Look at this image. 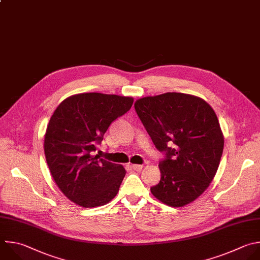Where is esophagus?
I'll use <instances>...</instances> for the list:
<instances>
[{
    "instance_id": "obj_1",
    "label": "esophagus",
    "mask_w": 260,
    "mask_h": 260,
    "mask_svg": "<svg viewBox=\"0 0 260 260\" xmlns=\"http://www.w3.org/2000/svg\"><path fill=\"white\" fill-rule=\"evenodd\" d=\"M132 167H133V169H135L137 171H140L143 169V165H141V164H133Z\"/></svg>"
}]
</instances>
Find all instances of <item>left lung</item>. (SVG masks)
<instances>
[{
	"instance_id": "obj_1",
	"label": "left lung",
	"mask_w": 260,
	"mask_h": 260,
	"mask_svg": "<svg viewBox=\"0 0 260 260\" xmlns=\"http://www.w3.org/2000/svg\"><path fill=\"white\" fill-rule=\"evenodd\" d=\"M135 109L155 147L165 153L160 182L151 193L171 207L195 201L212 182L223 151L214 110L203 99L183 93L141 98Z\"/></svg>"
}]
</instances>
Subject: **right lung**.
<instances>
[{
  "mask_svg": "<svg viewBox=\"0 0 260 260\" xmlns=\"http://www.w3.org/2000/svg\"><path fill=\"white\" fill-rule=\"evenodd\" d=\"M133 103L132 97L82 93L66 98L54 111L44 150L54 182L70 201L92 208L117 195L124 167L94 153L111 122Z\"/></svg>",
  "mask_w": 260,
  "mask_h": 260,
  "instance_id": "obj_1",
  "label": "right lung"
}]
</instances>
